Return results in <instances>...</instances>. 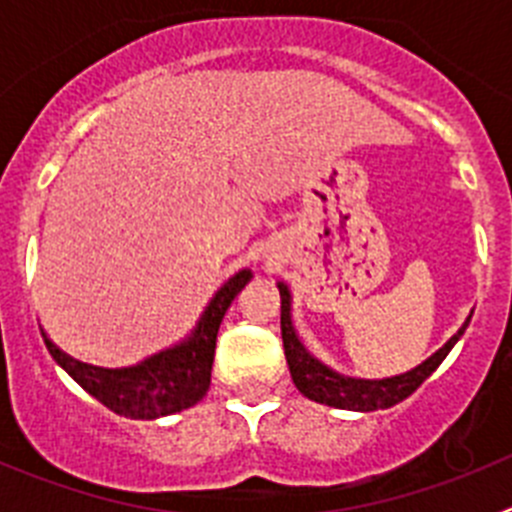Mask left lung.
Returning <instances> with one entry per match:
<instances>
[{
  "instance_id": "left-lung-1",
  "label": "left lung",
  "mask_w": 512,
  "mask_h": 512,
  "mask_svg": "<svg viewBox=\"0 0 512 512\" xmlns=\"http://www.w3.org/2000/svg\"><path fill=\"white\" fill-rule=\"evenodd\" d=\"M279 295H282V341H284V356H287L289 374H292V382L297 384V390L305 397L315 402H323L330 408H343V410H382L392 408L397 402H402L405 397L413 395L425 379L431 377L438 369L449 351L454 348V343L464 336L467 323L461 325L459 333L449 338V343L443 348H438L436 354L428 361H423L420 366H415L413 372H405L400 377L392 379H379V382H369V379H348L341 374L330 372L328 366L320 364L318 359H312L305 351V346L297 338L295 328H292V318H289V292L284 284H279Z\"/></svg>"
}]
</instances>
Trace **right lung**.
Returning <instances> with one entry per match:
<instances>
[{
	"label": "right lung",
	"instance_id": "1",
	"mask_svg": "<svg viewBox=\"0 0 512 512\" xmlns=\"http://www.w3.org/2000/svg\"><path fill=\"white\" fill-rule=\"evenodd\" d=\"M248 282H251V271H238L212 297L189 341H184L182 346L169 348L164 354L151 356L143 364L130 366V369L110 372V369L79 364V361L69 359L63 351H58L43 330L40 333H43V341L53 359L71 374L76 384H81L89 395L97 397L104 408L133 420H153L161 418V415L192 408L207 395L212 359H215L217 330H220L230 302L235 300V295Z\"/></svg>",
	"mask_w": 512,
	"mask_h": 512
}]
</instances>
